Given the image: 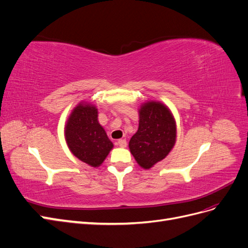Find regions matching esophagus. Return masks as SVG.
I'll use <instances>...</instances> for the list:
<instances>
[{"instance_id":"1","label":"esophagus","mask_w":248,"mask_h":248,"mask_svg":"<svg viewBox=\"0 0 248 248\" xmlns=\"http://www.w3.org/2000/svg\"><path fill=\"white\" fill-rule=\"evenodd\" d=\"M117 145L121 148H125L127 146V141H126V140H119L117 141Z\"/></svg>"}]
</instances>
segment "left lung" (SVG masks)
<instances>
[{
	"label": "left lung",
	"mask_w": 248,
	"mask_h": 248,
	"mask_svg": "<svg viewBox=\"0 0 248 248\" xmlns=\"http://www.w3.org/2000/svg\"><path fill=\"white\" fill-rule=\"evenodd\" d=\"M139 129L129 141L130 152L141 168H152L166 158L176 142L174 116L161 102L149 101L140 110Z\"/></svg>",
	"instance_id": "left-lung-1"
}]
</instances>
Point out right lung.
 I'll return each mask as SVG.
<instances>
[{"mask_svg":"<svg viewBox=\"0 0 248 248\" xmlns=\"http://www.w3.org/2000/svg\"><path fill=\"white\" fill-rule=\"evenodd\" d=\"M65 139L72 154L91 167H99L114 147L98 122L93 104L80 102L65 126Z\"/></svg>","mask_w":248,"mask_h":248,"instance_id":"obj_1","label":"right lung"}]
</instances>
